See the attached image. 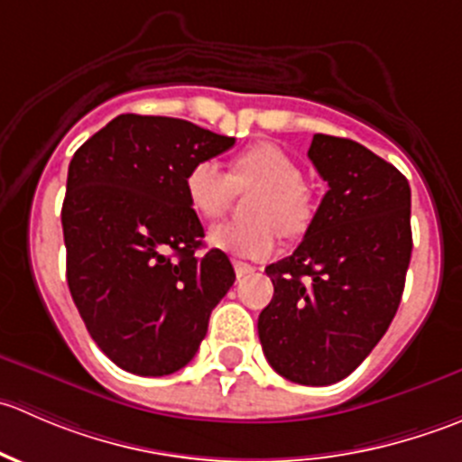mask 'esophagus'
<instances>
[{
  "label": "esophagus",
  "instance_id": "34e87169",
  "mask_svg": "<svg viewBox=\"0 0 462 462\" xmlns=\"http://www.w3.org/2000/svg\"><path fill=\"white\" fill-rule=\"evenodd\" d=\"M254 265H250V263H245V261H235V273H236V277H248V274H253L254 273Z\"/></svg>",
  "mask_w": 462,
  "mask_h": 462
}]
</instances>
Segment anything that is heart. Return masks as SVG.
<instances>
[{"label": "heart", "mask_w": 462, "mask_h": 462, "mask_svg": "<svg viewBox=\"0 0 462 462\" xmlns=\"http://www.w3.org/2000/svg\"><path fill=\"white\" fill-rule=\"evenodd\" d=\"M301 179L295 158L277 144L261 143L235 158L230 174L214 161L194 162L185 174V194L199 217L217 218L236 189H254L248 199L250 221L214 226L208 241L236 257L263 259L274 253L279 236L297 239L313 226L318 201Z\"/></svg>", "instance_id": "obj_1"}]
</instances>
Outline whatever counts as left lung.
<instances>
[{"mask_svg":"<svg viewBox=\"0 0 462 462\" xmlns=\"http://www.w3.org/2000/svg\"><path fill=\"white\" fill-rule=\"evenodd\" d=\"M309 158L328 192L291 257L270 263L274 295L259 339L279 375L326 386L351 375L395 318L411 261V189L384 158L315 134Z\"/></svg>","mask_w":462,"mask_h":462,"instance_id":"1","label":"left lung"}]
</instances>
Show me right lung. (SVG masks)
Returning <instances> with one entry per match:
<instances>
[{
  "instance_id": "obj_1",
  "label": "right lung",
  "mask_w": 462,
  "mask_h": 462,
  "mask_svg": "<svg viewBox=\"0 0 462 462\" xmlns=\"http://www.w3.org/2000/svg\"><path fill=\"white\" fill-rule=\"evenodd\" d=\"M235 138L165 116L123 114L73 153L62 230L67 282L88 335L114 365L158 377L183 369L235 283L185 194L199 161Z\"/></svg>"
}]
</instances>
